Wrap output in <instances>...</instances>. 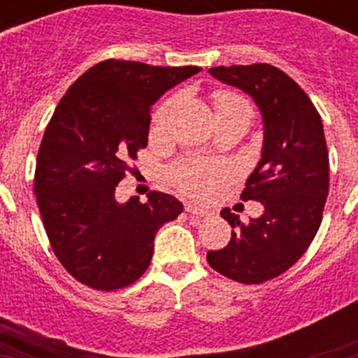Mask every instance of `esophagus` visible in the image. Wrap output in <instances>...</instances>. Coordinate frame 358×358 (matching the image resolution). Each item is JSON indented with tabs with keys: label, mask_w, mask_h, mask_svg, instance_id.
I'll use <instances>...</instances> for the list:
<instances>
[{
	"label": "esophagus",
	"mask_w": 358,
	"mask_h": 358,
	"mask_svg": "<svg viewBox=\"0 0 358 358\" xmlns=\"http://www.w3.org/2000/svg\"><path fill=\"white\" fill-rule=\"evenodd\" d=\"M185 210L188 211V213L195 215V217H208V215H210V210L197 206V204H194V202H186Z\"/></svg>",
	"instance_id": "1"
}]
</instances>
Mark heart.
Instances as JSON below:
<instances>
[{
  "label": "heart",
  "mask_w": 358,
  "mask_h": 358,
  "mask_svg": "<svg viewBox=\"0 0 358 358\" xmlns=\"http://www.w3.org/2000/svg\"><path fill=\"white\" fill-rule=\"evenodd\" d=\"M248 106V102L242 96L233 93H218L215 98V107H217V115L222 110L233 109V107ZM170 103L169 106L161 107L156 115V127H161L169 116ZM227 169L220 163H213V161H202V159H192L185 161V163L177 164L173 170V179H176L177 186L186 192V194L197 195V197H204L210 195L215 189V186L222 181L226 177Z\"/></svg>",
  "instance_id": "b5f03b06"
}]
</instances>
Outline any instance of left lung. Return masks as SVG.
I'll return each mask as SVG.
<instances>
[{
	"label": "left lung",
	"mask_w": 358,
	"mask_h": 358,
	"mask_svg": "<svg viewBox=\"0 0 358 358\" xmlns=\"http://www.w3.org/2000/svg\"><path fill=\"white\" fill-rule=\"evenodd\" d=\"M210 73L252 96L264 120L262 159L240 199L258 201L264 213L240 222L229 208L220 211L231 240L208 251V264L229 280L258 285L296 264L314 240L328 197L330 169L322 122L308 94L271 64L217 66Z\"/></svg>",
	"instance_id": "obj_1"
}]
</instances>
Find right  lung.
I'll list each match as a JSON object with an SVG mask.
<instances>
[{
	"label": "right lung",
	"instance_id": "1",
	"mask_svg": "<svg viewBox=\"0 0 358 358\" xmlns=\"http://www.w3.org/2000/svg\"><path fill=\"white\" fill-rule=\"evenodd\" d=\"M199 71L107 59L57 106L37 154L34 192L53 252L84 285L109 292L134 283L150 265L159 227L182 211L169 194L120 204L115 192L129 161L147 147L152 106Z\"/></svg>",
	"mask_w": 358,
	"mask_h": 358
}]
</instances>
